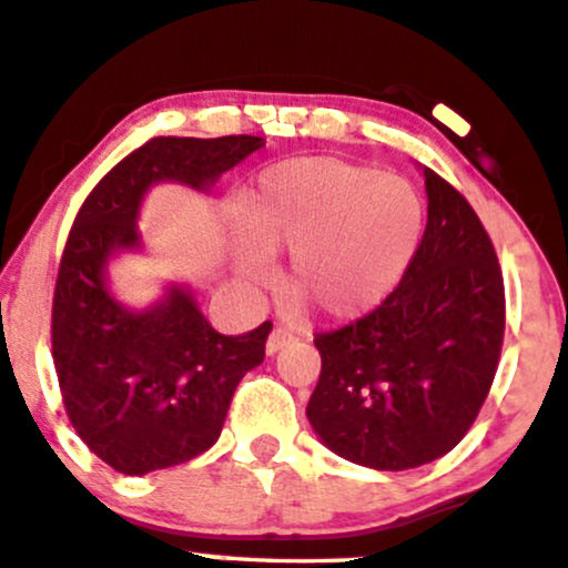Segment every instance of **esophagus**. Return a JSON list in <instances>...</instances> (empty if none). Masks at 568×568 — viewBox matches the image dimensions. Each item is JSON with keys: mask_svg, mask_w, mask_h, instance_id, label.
<instances>
[{"mask_svg": "<svg viewBox=\"0 0 568 568\" xmlns=\"http://www.w3.org/2000/svg\"><path fill=\"white\" fill-rule=\"evenodd\" d=\"M296 337H298V335L293 333L291 327H283V325L275 327V329H272V333H270V337H267V354H277L280 348L291 346V343L296 341Z\"/></svg>", "mask_w": 568, "mask_h": 568, "instance_id": "1", "label": "esophagus"}]
</instances>
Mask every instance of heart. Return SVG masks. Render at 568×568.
<instances>
[{"label":"heart","mask_w":568,"mask_h":568,"mask_svg":"<svg viewBox=\"0 0 568 568\" xmlns=\"http://www.w3.org/2000/svg\"><path fill=\"white\" fill-rule=\"evenodd\" d=\"M254 251L239 270L264 275V256L291 254L293 298L335 320L358 317L406 275L422 233L425 201L408 181L333 156L270 168L241 206Z\"/></svg>","instance_id":"b5f03b06"}]
</instances>
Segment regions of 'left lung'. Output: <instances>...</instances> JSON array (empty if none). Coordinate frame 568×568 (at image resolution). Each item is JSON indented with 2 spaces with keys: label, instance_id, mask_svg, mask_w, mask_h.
Masks as SVG:
<instances>
[{
  "label": "left lung",
  "instance_id": "1",
  "mask_svg": "<svg viewBox=\"0 0 568 568\" xmlns=\"http://www.w3.org/2000/svg\"><path fill=\"white\" fill-rule=\"evenodd\" d=\"M427 227L406 275L351 325L314 335L306 416L348 462L404 471L454 450L475 425L506 333L495 246L471 204L425 170Z\"/></svg>",
  "mask_w": 568,
  "mask_h": 568
}]
</instances>
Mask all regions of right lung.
Wrapping results in <instances>:
<instances>
[{
  "mask_svg": "<svg viewBox=\"0 0 568 568\" xmlns=\"http://www.w3.org/2000/svg\"><path fill=\"white\" fill-rule=\"evenodd\" d=\"M262 146L260 135H156L114 164L75 214L54 283L52 358L70 425L114 471L146 475L212 448L235 387L264 362L272 322L220 335L185 291L128 312L106 293L104 264L139 243L149 185L201 189Z\"/></svg>",
  "mask_w": 568,
  "mask_h": 568,
  "instance_id": "1",
  "label": "right lung"
}]
</instances>
